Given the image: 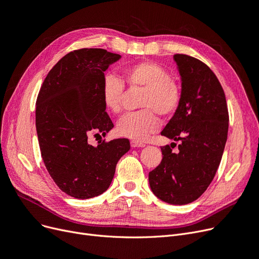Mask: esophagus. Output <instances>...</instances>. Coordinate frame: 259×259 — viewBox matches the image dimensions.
Here are the masks:
<instances>
[{"instance_id":"1","label":"esophagus","mask_w":259,"mask_h":259,"mask_svg":"<svg viewBox=\"0 0 259 259\" xmlns=\"http://www.w3.org/2000/svg\"><path fill=\"white\" fill-rule=\"evenodd\" d=\"M130 145L132 148H136V147H145V144H143V143H140L138 141H131L130 142Z\"/></svg>"}]
</instances>
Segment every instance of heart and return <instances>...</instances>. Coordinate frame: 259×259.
Listing matches in <instances>:
<instances>
[{"label": "heart", "instance_id": "obj_1", "mask_svg": "<svg viewBox=\"0 0 259 259\" xmlns=\"http://www.w3.org/2000/svg\"><path fill=\"white\" fill-rule=\"evenodd\" d=\"M124 78L129 85L143 86L141 107L144 109L124 114L117 122V132L121 137L144 142L156 132L160 118L156 110L163 116L174 114L181 102V89L170 78L168 71L154 62H140L124 69ZM124 82L118 75L108 73L101 85L104 107L113 113L121 110Z\"/></svg>", "mask_w": 259, "mask_h": 259}]
</instances>
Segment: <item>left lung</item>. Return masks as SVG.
<instances>
[{
  "mask_svg": "<svg viewBox=\"0 0 259 259\" xmlns=\"http://www.w3.org/2000/svg\"><path fill=\"white\" fill-rule=\"evenodd\" d=\"M174 60L181 76V102L161 136L181 143L177 154L171 145L161 147L162 161L149 171L148 180L161 200L186 205L202 195L214 178L229 117L224 91L213 71L186 54H175Z\"/></svg>",
  "mask_w": 259,
  "mask_h": 259,
  "instance_id": "left-lung-1",
  "label": "left lung"
}]
</instances>
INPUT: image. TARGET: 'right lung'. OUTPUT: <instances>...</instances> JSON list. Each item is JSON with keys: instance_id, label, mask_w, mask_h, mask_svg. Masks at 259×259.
<instances>
[{"instance_id": "add662e5", "label": "right lung", "mask_w": 259, "mask_h": 259, "mask_svg": "<svg viewBox=\"0 0 259 259\" xmlns=\"http://www.w3.org/2000/svg\"><path fill=\"white\" fill-rule=\"evenodd\" d=\"M120 55L104 49L66 54L49 71L36 101V130L44 163L63 192L74 198L98 196L110 187L127 139L90 145L89 135L114 127L101 96L104 71Z\"/></svg>"}]
</instances>
